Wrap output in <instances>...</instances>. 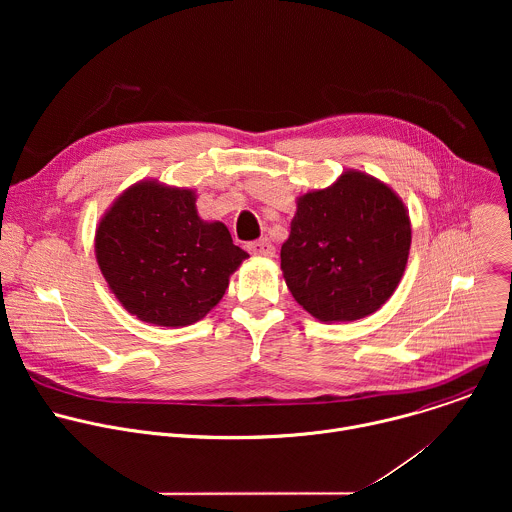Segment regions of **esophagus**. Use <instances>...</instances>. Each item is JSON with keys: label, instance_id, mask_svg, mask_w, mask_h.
Wrapping results in <instances>:
<instances>
[{"label": "esophagus", "instance_id": "esophagus-1", "mask_svg": "<svg viewBox=\"0 0 512 512\" xmlns=\"http://www.w3.org/2000/svg\"><path fill=\"white\" fill-rule=\"evenodd\" d=\"M247 249L251 255H257V257H273L275 255V247L271 245L269 239H259L255 243H249Z\"/></svg>", "mask_w": 512, "mask_h": 512}]
</instances>
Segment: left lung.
Wrapping results in <instances>:
<instances>
[{
  "label": "left lung",
  "mask_w": 512,
  "mask_h": 512,
  "mask_svg": "<svg viewBox=\"0 0 512 512\" xmlns=\"http://www.w3.org/2000/svg\"><path fill=\"white\" fill-rule=\"evenodd\" d=\"M409 247V214L395 192L344 172L334 186L298 200L281 269L291 296L314 318L352 322L393 296Z\"/></svg>",
  "instance_id": "left-lung-1"
}]
</instances>
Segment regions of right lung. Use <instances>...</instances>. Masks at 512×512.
Instances as JSON below:
<instances>
[{"mask_svg":"<svg viewBox=\"0 0 512 512\" xmlns=\"http://www.w3.org/2000/svg\"><path fill=\"white\" fill-rule=\"evenodd\" d=\"M192 190L129 188L103 216L95 253L123 308L156 326H186L223 300L249 257L223 223H204Z\"/></svg>","mask_w":512,"mask_h":512,"instance_id":"obj_1","label":"right lung"}]
</instances>
